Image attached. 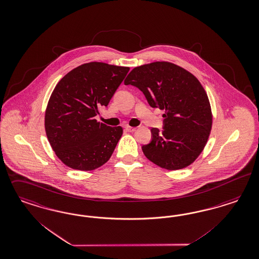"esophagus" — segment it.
<instances>
[{"mask_svg":"<svg viewBox=\"0 0 259 259\" xmlns=\"http://www.w3.org/2000/svg\"><path fill=\"white\" fill-rule=\"evenodd\" d=\"M125 130H126L128 133H134V132L136 131V127H133V126L127 125V126H125Z\"/></svg>","mask_w":259,"mask_h":259,"instance_id":"obj_1","label":"esophagus"}]
</instances>
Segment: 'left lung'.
I'll return each mask as SVG.
<instances>
[{
	"mask_svg": "<svg viewBox=\"0 0 259 259\" xmlns=\"http://www.w3.org/2000/svg\"><path fill=\"white\" fill-rule=\"evenodd\" d=\"M143 92L149 105L164 109L163 130H151L152 141L142 146L146 157L167 170L189 166L202 152L212 126L207 94L198 78L166 61L135 67L125 79Z\"/></svg>",
	"mask_w": 259,
	"mask_h": 259,
	"instance_id": "left-lung-1",
	"label": "left lung"
}]
</instances>
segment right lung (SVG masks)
Returning a JSON list of instances; mask_svg holds the SVG:
<instances>
[{"label":"right lung","mask_w":259,"mask_h":259,"mask_svg":"<svg viewBox=\"0 0 259 259\" xmlns=\"http://www.w3.org/2000/svg\"><path fill=\"white\" fill-rule=\"evenodd\" d=\"M128 67L89 62L70 71L58 81L45 112L49 142L66 166L91 171L110 158L123 128L97 122L101 106H107Z\"/></svg>","instance_id":"add662e5"}]
</instances>
